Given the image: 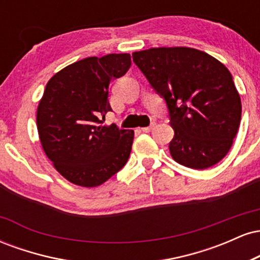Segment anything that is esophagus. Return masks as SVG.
Masks as SVG:
<instances>
[{"label": "esophagus", "instance_id": "34e87169", "mask_svg": "<svg viewBox=\"0 0 260 260\" xmlns=\"http://www.w3.org/2000/svg\"><path fill=\"white\" fill-rule=\"evenodd\" d=\"M156 126V123H155V122H153V123L150 124V126L149 127H144V128H142V131L143 132H145V133H148V132H150L151 129H154V127Z\"/></svg>", "mask_w": 260, "mask_h": 260}]
</instances>
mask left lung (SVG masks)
<instances>
[{
	"mask_svg": "<svg viewBox=\"0 0 260 260\" xmlns=\"http://www.w3.org/2000/svg\"><path fill=\"white\" fill-rule=\"evenodd\" d=\"M133 62L169 109L172 159L204 170L225 157L241 122V98L221 62L192 47H154Z\"/></svg>",
	"mask_w": 260,
	"mask_h": 260,
	"instance_id": "8db88e82",
	"label": "left lung"
}]
</instances>
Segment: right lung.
<instances>
[{
	"label": "right lung",
	"mask_w": 260,
	"mask_h": 260,
	"mask_svg": "<svg viewBox=\"0 0 260 260\" xmlns=\"http://www.w3.org/2000/svg\"><path fill=\"white\" fill-rule=\"evenodd\" d=\"M129 67V53H110L74 62L47 82L37 112L39 138L55 169L77 186H100L129 157L133 131L103 124L112 111L109 86Z\"/></svg>",
	"instance_id": "obj_1"
}]
</instances>
